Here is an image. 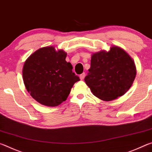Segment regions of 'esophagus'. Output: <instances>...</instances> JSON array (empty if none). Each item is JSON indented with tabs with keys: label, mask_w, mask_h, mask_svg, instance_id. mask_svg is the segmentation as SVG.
Returning a JSON list of instances; mask_svg holds the SVG:
<instances>
[{
	"label": "esophagus",
	"mask_w": 152,
	"mask_h": 152,
	"mask_svg": "<svg viewBox=\"0 0 152 152\" xmlns=\"http://www.w3.org/2000/svg\"><path fill=\"white\" fill-rule=\"evenodd\" d=\"M85 76H86V73H81L80 75H79V78H80L81 80H83L84 77H85Z\"/></svg>",
	"instance_id": "obj_1"
}]
</instances>
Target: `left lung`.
<instances>
[{
  "label": "left lung",
  "mask_w": 152,
  "mask_h": 152,
  "mask_svg": "<svg viewBox=\"0 0 152 152\" xmlns=\"http://www.w3.org/2000/svg\"><path fill=\"white\" fill-rule=\"evenodd\" d=\"M85 82L97 98L109 102L123 96L135 80V62L126 51L117 46L110 50L94 53Z\"/></svg>",
  "instance_id": "obj_1"
}]
</instances>
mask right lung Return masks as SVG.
Returning a JSON list of instances; mask_svg holds the SVG:
<instances>
[{
    "label": "right lung",
    "instance_id": "1",
    "mask_svg": "<svg viewBox=\"0 0 152 152\" xmlns=\"http://www.w3.org/2000/svg\"><path fill=\"white\" fill-rule=\"evenodd\" d=\"M66 53L54 46L42 47L31 54L23 67L27 91L42 105L57 106L66 99L75 83L80 80L66 61Z\"/></svg>",
    "mask_w": 152,
    "mask_h": 152
}]
</instances>
